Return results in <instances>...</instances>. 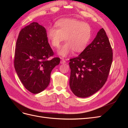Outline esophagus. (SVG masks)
<instances>
[{
	"instance_id": "obj_1",
	"label": "esophagus",
	"mask_w": 128,
	"mask_h": 128,
	"mask_svg": "<svg viewBox=\"0 0 128 128\" xmlns=\"http://www.w3.org/2000/svg\"><path fill=\"white\" fill-rule=\"evenodd\" d=\"M66 63V61L64 59H62L60 61V64H64Z\"/></svg>"
}]
</instances>
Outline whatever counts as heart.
<instances>
[{
  "label": "heart",
  "instance_id": "obj_1",
  "mask_svg": "<svg viewBox=\"0 0 128 128\" xmlns=\"http://www.w3.org/2000/svg\"><path fill=\"white\" fill-rule=\"evenodd\" d=\"M56 28L50 27L46 35L50 43L59 48L61 42H66L58 51L61 57H66L72 50L80 52L86 48L91 37V28L86 23L74 18H62L56 23Z\"/></svg>",
  "mask_w": 128,
  "mask_h": 128
}]
</instances>
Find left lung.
<instances>
[{
    "mask_svg": "<svg viewBox=\"0 0 128 128\" xmlns=\"http://www.w3.org/2000/svg\"><path fill=\"white\" fill-rule=\"evenodd\" d=\"M105 31L100 29L80 54L70 59L69 86L80 98L95 94L105 84L113 61V52Z\"/></svg>",
    "mask_w": 128,
    "mask_h": 128,
    "instance_id": "1",
    "label": "left lung"
}]
</instances>
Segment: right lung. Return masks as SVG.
Here are the masks:
<instances>
[{
    "label": "right lung",
    "mask_w": 128,
    "mask_h": 128,
    "mask_svg": "<svg viewBox=\"0 0 128 128\" xmlns=\"http://www.w3.org/2000/svg\"><path fill=\"white\" fill-rule=\"evenodd\" d=\"M48 42L43 26L32 22L21 29L16 42L14 67L21 82L34 94L44 90L50 82L51 72L60 64Z\"/></svg>",
    "instance_id": "obj_1"
}]
</instances>
